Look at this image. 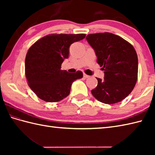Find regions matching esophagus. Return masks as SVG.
<instances>
[{"label": "esophagus", "instance_id": "34e87169", "mask_svg": "<svg viewBox=\"0 0 155 155\" xmlns=\"http://www.w3.org/2000/svg\"><path fill=\"white\" fill-rule=\"evenodd\" d=\"M83 77L85 78H89L90 77L88 75H87V74H83Z\"/></svg>", "mask_w": 155, "mask_h": 155}]
</instances>
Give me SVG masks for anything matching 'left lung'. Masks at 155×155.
Listing matches in <instances>:
<instances>
[{"label": "left lung", "instance_id": "obj_1", "mask_svg": "<svg viewBox=\"0 0 155 155\" xmlns=\"http://www.w3.org/2000/svg\"><path fill=\"white\" fill-rule=\"evenodd\" d=\"M86 39L104 73V79L97 78L98 85L91 91L92 94L104 104L123 101L132 92L137 81L138 57L134 47L110 32L90 34Z\"/></svg>", "mask_w": 155, "mask_h": 155}]
</instances>
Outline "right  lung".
I'll use <instances>...</instances> for the list:
<instances>
[{
  "mask_svg": "<svg viewBox=\"0 0 155 155\" xmlns=\"http://www.w3.org/2000/svg\"><path fill=\"white\" fill-rule=\"evenodd\" d=\"M86 35H50L39 39L28 49L25 58V74L28 86L41 99L58 102L70 94L72 83L82 78L83 72L61 70L68 58L69 47Z\"/></svg>",
  "mask_w": 155,
  "mask_h": 155,
  "instance_id": "add662e5",
  "label": "right lung"
}]
</instances>
